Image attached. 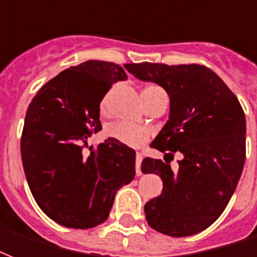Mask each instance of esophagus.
Wrapping results in <instances>:
<instances>
[{
	"mask_svg": "<svg viewBox=\"0 0 257 257\" xmlns=\"http://www.w3.org/2000/svg\"><path fill=\"white\" fill-rule=\"evenodd\" d=\"M140 165H142V156H140V154H136V175H138V176L142 175Z\"/></svg>",
	"mask_w": 257,
	"mask_h": 257,
	"instance_id": "esophagus-1",
	"label": "esophagus"
}]
</instances>
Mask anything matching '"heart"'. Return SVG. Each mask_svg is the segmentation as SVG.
<instances>
[{
    "mask_svg": "<svg viewBox=\"0 0 257 257\" xmlns=\"http://www.w3.org/2000/svg\"><path fill=\"white\" fill-rule=\"evenodd\" d=\"M157 95H165V93L156 85H150L142 92V100H145L146 97ZM106 135L108 138L119 142L121 145L134 147V149L142 147L149 140V132L145 128L134 125V123L122 122V121L110 123L106 128Z\"/></svg>",
    "mask_w": 257,
    "mask_h": 257,
    "instance_id": "1",
    "label": "heart"
}]
</instances>
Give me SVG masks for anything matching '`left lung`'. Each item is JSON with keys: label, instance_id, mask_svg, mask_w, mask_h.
<instances>
[{"label": "left lung", "instance_id": "obj_1", "mask_svg": "<svg viewBox=\"0 0 257 257\" xmlns=\"http://www.w3.org/2000/svg\"><path fill=\"white\" fill-rule=\"evenodd\" d=\"M123 67L169 95V118L151 146L173 158H145L142 172L162 179L161 195L145 205L149 226L171 237L202 231L226 209L245 164L246 121L223 79L199 64L129 63Z\"/></svg>", "mask_w": 257, "mask_h": 257}]
</instances>
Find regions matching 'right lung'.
<instances>
[{
    "mask_svg": "<svg viewBox=\"0 0 257 257\" xmlns=\"http://www.w3.org/2000/svg\"><path fill=\"white\" fill-rule=\"evenodd\" d=\"M126 78L118 64L88 60L47 82L29 106L20 142L26 179L42 212L62 226L103 223L118 190L134 180V149L111 138L88 145L101 129V99Z\"/></svg>",
    "mask_w": 257,
    "mask_h": 257,
    "instance_id": "right-lung-1",
    "label": "right lung"
}]
</instances>
